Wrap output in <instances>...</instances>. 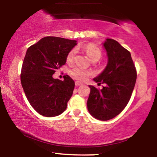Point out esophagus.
Segmentation results:
<instances>
[{"instance_id": "esophagus-1", "label": "esophagus", "mask_w": 157, "mask_h": 157, "mask_svg": "<svg viewBox=\"0 0 157 157\" xmlns=\"http://www.w3.org/2000/svg\"><path fill=\"white\" fill-rule=\"evenodd\" d=\"M75 85H76V86H82V82H79V81H76V82H75Z\"/></svg>"}]
</instances>
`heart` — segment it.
Wrapping results in <instances>:
<instances>
[{
    "mask_svg": "<svg viewBox=\"0 0 157 157\" xmlns=\"http://www.w3.org/2000/svg\"><path fill=\"white\" fill-rule=\"evenodd\" d=\"M82 48L86 52V55H87L91 61H98L100 59V57H101V50L99 48V47H97V46H95V45L88 44L86 46H82ZM74 57H75V51L72 50V51H71L68 54L67 57H66V62L68 63L72 62L74 60ZM69 74L74 78L77 79V80L80 81L86 80L90 75L89 71L81 67H77V66L71 68L69 71Z\"/></svg>",
    "mask_w": 157,
    "mask_h": 157,
    "instance_id": "b5f03b06",
    "label": "heart"
}]
</instances>
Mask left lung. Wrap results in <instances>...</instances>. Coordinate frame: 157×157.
I'll return each mask as SVG.
<instances>
[{
  "label": "left lung",
  "instance_id": "left-lung-1",
  "mask_svg": "<svg viewBox=\"0 0 157 157\" xmlns=\"http://www.w3.org/2000/svg\"><path fill=\"white\" fill-rule=\"evenodd\" d=\"M108 56L105 69L94 78L97 84H105L99 90L93 86L87 101L88 111L95 119L111 120L127 105L136 80V68L131 53L117 41L107 38L102 44Z\"/></svg>",
  "mask_w": 157,
  "mask_h": 157
}]
</instances>
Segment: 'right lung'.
<instances>
[{"label":"right lung","mask_w":157,"mask_h":157,"mask_svg":"<svg viewBox=\"0 0 157 157\" xmlns=\"http://www.w3.org/2000/svg\"><path fill=\"white\" fill-rule=\"evenodd\" d=\"M76 45V40L49 36L27 49L21 69V85L30 105L42 116H58L66 109L75 81L68 75H65L63 81L52 75L65 65L68 54Z\"/></svg>","instance_id":"obj_1"}]
</instances>
